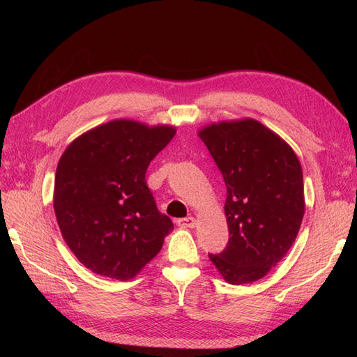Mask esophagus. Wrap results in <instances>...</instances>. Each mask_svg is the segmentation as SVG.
I'll list each match as a JSON object with an SVG mask.
<instances>
[{
	"label": "esophagus",
	"mask_w": 357,
	"mask_h": 357,
	"mask_svg": "<svg viewBox=\"0 0 357 357\" xmlns=\"http://www.w3.org/2000/svg\"><path fill=\"white\" fill-rule=\"evenodd\" d=\"M177 225L181 226V228H195L197 220L195 218H185V219H178Z\"/></svg>",
	"instance_id": "esophagus-1"
}]
</instances>
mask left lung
<instances>
[{
	"label": "left lung",
	"instance_id": "left-lung-1",
	"mask_svg": "<svg viewBox=\"0 0 357 357\" xmlns=\"http://www.w3.org/2000/svg\"><path fill=\"white\" fill-rule=\"evenodd\" d=\"M226 185L229 241L210 261L231 284L265 277L289 252L305 213L301 162L284 139L250 117L201 128Z\"/></svg>",
	"mask_w": 357,
	"mask_h": 357
}]
</instances>
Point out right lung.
Instances as JSON below:
<instances>
[{
    "label": "right lung",
    "mask_w": 357,
    "mask_h": 357,
    "mask_svg": "<svg viewBox=\"0 0 357 357\" xmlns=\"http://www.w3.org/2000/svg\"><path fill=\"white\" fill-rule=\"evenodd\" d=\"M176 128L116 119L83 132L62 153L53 189L61 234L92 273L129 280L174 229L158 211L146 171Z\"/></svg>",
    "instance_id": "add662e5"
}]
</instances>
